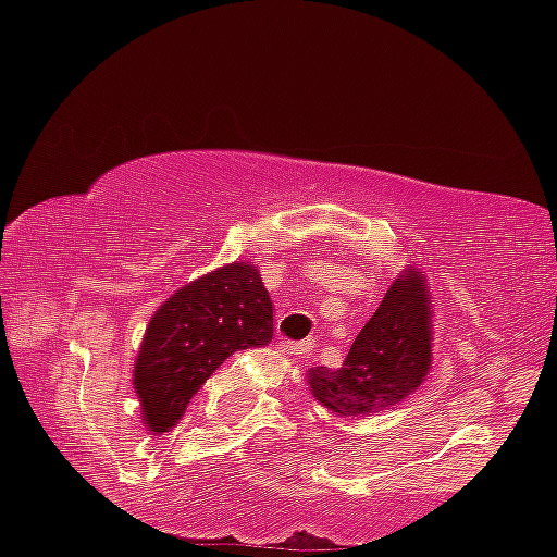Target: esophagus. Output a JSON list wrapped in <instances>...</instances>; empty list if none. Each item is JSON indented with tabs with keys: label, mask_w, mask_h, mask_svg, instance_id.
Wrapping results in <instances>:
<instances>
[{
	"label": "esophagus",
	"mask_w": 557,
	"mask_h": 557,
	"mask_svg": "<svg viewBox=\"0 0 557 557\" xmlns=\"http://www.w3.org/2000/svg\"><path fill=\"white\" fill-rule=\"evenodd\" d=\"M317 348V341H300V343H290V341H285L283 343V350L285 354H296V356H306V354H311V350Z\"/></svg>",
	"instance_id": "obj_1"
}]
</instances>
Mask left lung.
Returning a JSON list of instances; mask_svg holds the SVG:
<instances>
[{
    "instance_id": "1",
    "label": "left lung",
    "mask_w": 557,
    "mask_h": 557,
    "mask_svg": "<svg viewBox=\"0 0 557 557\" xmlns=\"http://www.w3.org/2000/svg\"><path fill=\"white\" fill-rule=\"evenodd\" d=\"M430 317L421 274H400L356 335L343 367L311 372L314 398L341 417H372L406 400L430 372Z\"/></svg>"
}]
</instances>
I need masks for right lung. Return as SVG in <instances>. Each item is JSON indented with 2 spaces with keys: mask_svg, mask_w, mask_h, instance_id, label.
<instances>
[{
  "mask_svg": "<svg viewBox=\"0 0 557 557\" xmlns=\"http://www.w3.org/2000/svg\"><path fill=\"white\" fill-rule=\"evenodd\" d=\"M272 300L246 261L185 285L151 317L133 385L151 432H168L235 350L272 341Z\"/></svg>",
  "mask_w": 557,
  "mask_h": 557,
  "instance_id": "obj_1",
  "label": "right lung"
}]
</instances>
